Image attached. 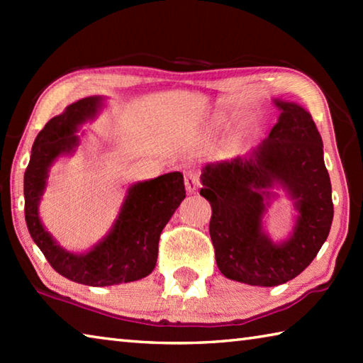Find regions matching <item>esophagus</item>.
Segmentation results:
<instances>
[{
  "label": "esophagus",
  "mask_w": 363,
  "mask_h": 363,
  "mask_svg": "<svg viewBox=\"0 0 363 363\" xmlns=\"http://www.w3.org/2000/svg\"><path fill=\"white\" fill-rule=\"evenodd\" d=\"M184 182H186V189H187L189 194L196 192V189L200 187V174H199V171H196V169H187L186 171V179H184Z\"/></svg>",
  "instance_id": "34e87169"
}]
</instances>
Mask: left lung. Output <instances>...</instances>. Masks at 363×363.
<instances>
[{
  "label": "left lung",
  "mask_w": 363,
  "mask_h": 363,
  "mask_svg": "<svg viewBox=\"0 0 363 363\" xmlns=\"http://www.w3.org/2000/svg\"><path fill=\"white\" fill-rule=\"evenodd\" d=\"M281 115L266 143L250 157L206 164L200 195L210 201V235L227 279L255 286L293 280L314 261L333 220L331 182L320 133L303 107L275 101ZM280 182L300 211L290 241L274 245L260 230L262 190Z\"/></svg>",
  "instance_id": "obj_1"
}]
</instances>
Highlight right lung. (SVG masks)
Segmentation results:
<instances>
[{"mask_svg": "<svg viewBox=\"0 0 363 363\" xmlns=\"http://www.w3.org/2000/svg\"><path fill=\"white\" fill-rule=\"evenodd\" d=\"M99 102V97H86L49 120L35 139L23 176L26 220L33 242L56 272L89 286L126 284L147 277L155 269L163 227L186 199L184 176L179 171L138 182L128 192L113 229L88 255L67 253L54 243L38 218L48 168L60 153L77 145L78 138L73 133L96 113Z\"/></svg>", "mask_w": 363, "mask_h": 363, "instance_id": "obj_1", "label": "right lung"}]
</instances>
